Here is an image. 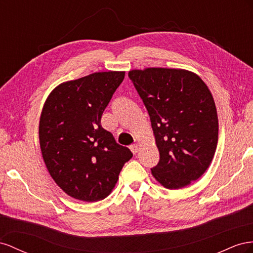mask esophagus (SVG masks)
<instances>
[{
  "label": "esophagus",
  "instance_id": "34e87169",
  "mask_svg": "<svg viewBox=\"0 0 253 253\" xmlns=\"http://www.w3.org/2000/svg\"><path fill=\"white\" fill-rule=\"evenodd\" d=\"M139 148H140V146L138 145V144H133V145L130 146V150L132 151V154H136V153H138Z\"/></svg>",
  "mask_w": 253,
  "mask_h": 253
}]
</instances>
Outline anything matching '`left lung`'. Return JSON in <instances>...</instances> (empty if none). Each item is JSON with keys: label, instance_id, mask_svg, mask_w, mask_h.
I'll return each instance as SVG.
<instances>
[{"label": "left lung", "instance_id": "left-lung-1", "mask_svg": "<svg viewBox=\"0 0 253 253\" xmlns=\"http://www.w3.org/2000/svg\"><path fill=\"white\" fill-rule=\"evenodd\" d=\"M148 111L160 161L151 169L169 190L191 184L210 167L218 140L214 98L197 74L146 68L128 73Z\"/></svg>", "mask_w": 253, "mask_h": 253}]
</instances>
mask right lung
Segmentation results:
<instances>
[{
  "label": "right lung",
  "instance_id": "obj_1",
  "mask_svg": "<svg viewBox=\"0 0 253 253\" xmlns=\"http://www.w3.org/2000/svg\"><path fill=\"white\" fill-rule=\"evenodd\" d=\"M125 72H96L62 83L42 108L39 141L43 161L56 184L78 200L106 198L132 157L115 142L100 119Z\"/></svg>",
  "mask_w": 253,
  "mask_h": 253
}]
</instances>
